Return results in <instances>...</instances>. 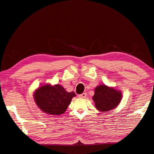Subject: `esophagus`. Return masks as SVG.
Here are the masks:
<instances>
[{"label":"esophagus","mask_w":154,"mask_h":154,"mask_svg":"<svg viewBox=\"0 0 154 154\" xmlns=\"http://www.w3.org/2000/svg\"><path fill=\"white\" fill-rule=\"evenodd\" d=\"M86 96H87V94L86 93H83L82 94L79 95V97H82V98H85V97H86Z\"/></svg>","instance_id":"1"}]
</instances>
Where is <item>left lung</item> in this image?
Returning a JSON list of instances; mask_svg holds the SVG:
<instances>
[{"label":"left lung","mask_w":154,"mask_h":154,"mask_svg":"<svg viewBox=\"0 0 154 154\" xmlns=\"http://www.w3.org/2000/svg\"><path fill=\"white\" fill-rule=\"evenodd\" d=\"M94 91L92 100L97 110L100 112H108L116 108L122 100V92L112 87L101 84Z\"/></svg>","instance_id":"8db88e82"}]
</instances>
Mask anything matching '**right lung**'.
Returning <instances> with one entry per match:
<instances>
[{"mask_svg": "<svg viewBox=\"0 0 154 154\" xmlns=\"http://www.w3.org/2000/svg\"><path fill=\"white\" fill-rule=\"evenodd\" d=\"M75 92H68L60 85L46 83L33 92V99L40 110L50 115L64 114L71 104Z\"/></svg>", "mask_w": 154, "mask_h": 154, "instance_id": "obj_1", "label": "right lung"}]
</instances>
